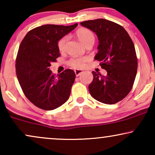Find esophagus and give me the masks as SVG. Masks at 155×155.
I'll return each instance as SVG.
<instances>
[{"instance_id": "obj_1", "label": "esophagus", "mask_w": 155, "mask_h": 155, "mask_svg": "<svg viewBox=\"0 0 155 155\" xmlns=\"http://www.w3.org/2000/svg\"><path fill=\"white\" fill-rule=\"evenodd\" d=\"M74 72H75V74L76 76H79V75H81V74L83 73V71L81 69H76L74 70Z\"/></svg>"}]
</instances>
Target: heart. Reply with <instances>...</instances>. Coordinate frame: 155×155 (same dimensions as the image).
Instances as JSON below:
<instances>
[{"mask_svg":"<svg viewBox=\"0 0 155 155\" xmlns=\"http://www.w3.org/2000/svg\"><path fill=\"white\" fill-rule=\"evenodd\" d=\"M76 36L84 46L88 44V43L94 41V36L93 33L87 28H81L78 29L76 32ZM66 39H67L66 36H64L58 41V48L60 51H64V47H65V44L66 42ZM85 61V58H75L70 60L68 64L73 68H81L84 66V63Z\"/></svg>","mask_w":155,"mask_h":155,"instance_id":"obj_1","label":"heart"}]
</instances>
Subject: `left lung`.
Returning a JSON list of instances; mask_svg holds the SVG:
<instances>
[{
    "mask_svg": "<svg viewBox=\"0 0 155 155\" xmlns=\"http://www.w3.org/2000/svg\"><path fill=\"white\" fill-rule=\"evenodd\" d=\"M97 34L99 45L94 59L107 75L92 71L94 79L89 86L90 94L106 104H114L128 95L137 70L134 45L127 31L112 21L99 18L81 23Z\"/></svg>",
    "mask_w": 155,
    "mask_h": 155,
    "instance_id": "8db88e82",
    "label": "left lung"
}]
</instances>
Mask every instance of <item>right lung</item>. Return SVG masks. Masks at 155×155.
Masks as SVG:
<instances>
[{
  "label": "right lung",
  "mask_w": 155,
  "mask_h": 155,
  "mask_svg": "<svg viewBox=\"0 0 155 155\" xmlns=\"http://www.w3.org/2000/svg\"><path fill=\"white\" fill-rule=\"evenodd\" d=\"M77 25L36 27L21 43L15 61L17 78L25 97L38 108L53 110L69 98L76 78L74 71L66 69L55 76L49 68L60 56L58 41Z\"/></svg>",
  "instance_id": "obj_1"
}]
</instances>
